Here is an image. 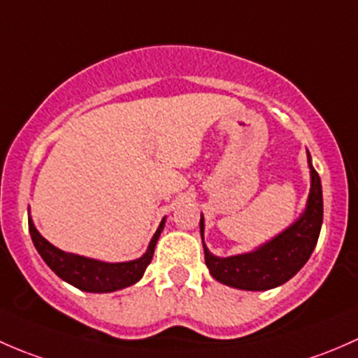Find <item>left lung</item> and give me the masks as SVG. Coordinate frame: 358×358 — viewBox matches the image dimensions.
<instances>
[{"label": "left lung", "mask_w": 358, "mask_h": 358, "mask_svg": "<svg viewBox=\"0 0 358 358\" xmlns=\"http://www.w3.org/2000/svg\"><path fill=\"white\" fill-rule=\"evenodd\" d=\"M310 167V193L307 208L300 219L293 222L286 231L264 243L257 250L241 255L220 257L212 255L203 243L205 264L213 279L226 286H233L246 291H265L289 281L314 252L322 226V186L317 171ZM203 215L200 219V233L203 239Z\"/></svg>", "instance_id": "8db88e82"}]
</instances>
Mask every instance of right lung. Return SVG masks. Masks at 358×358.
<instances>
[{
	"instance_id": "1",
	"label": "right lung",
	"mask_w": 358,
	"mask_h": 358,
	"mask_svg": "<svg viewBox=\"0 0 358 358\" xmlns=\"http://www.w3.org/2000/svg\"><path fill=\"white\" fill-rule=\"evenodd\" d=\"M165 219H162L157 233L153 234L150 241L148 250L143 257L131 262H119V264H108V262H99L87 257L73 255L58 250L50 241L39 234L34 222L29 217V233H31L32 243L36 250L46 262L48 267L55 272L60 279H64L69 285L76 288L87 291V293H112V291L127 288L138 282L145 274L146 267L153 259L155 246H157L160 233L164 231Z\"/></svg>"
}]
</instances>
